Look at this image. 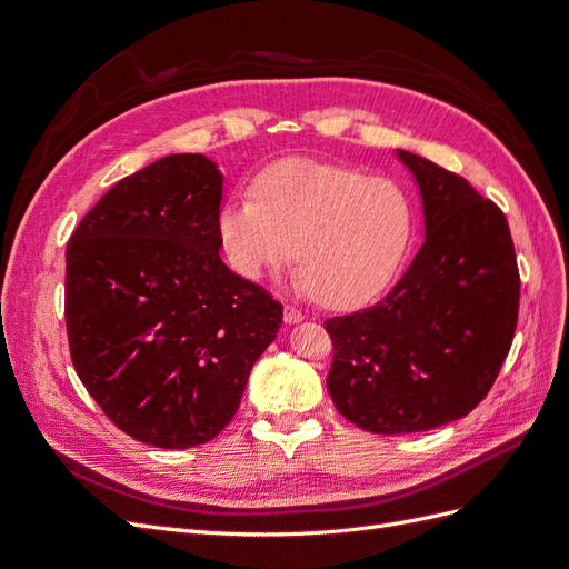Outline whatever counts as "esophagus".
<instances>
[{"instance_id": "1", "label": "esophagus", "mask_w": 569, "mask_h": 569, "mask_svg": "<svg viewBox=\"0 0 569 569\" xmlns=\"http://www.w3.org/2000/svg\"><path fill=\"white\" fill-rule=\"evenodd\" d=\"M301 320H303V313L299 311V308L284 306V322H287V325H297V322H301Z\"/></svg>"}]
</instances>
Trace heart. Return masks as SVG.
<instances>
[{
  "label": "heart",
  "mask_w": 569,
  "mask_h": 569,
  "mask_svg": "<svg viewBox=\"0 0 569 569\" xmlns=\"http://www.w3.org/2000/svg\"><path fill=\"white\" fill-rule=\"evenodd\" d=\"M216 228L242 278L289 270L301 249V274L313 297L330 308H353L396 280L416 226L410 199L391 180L295 159L268 168L256 197L222 203Z\"/></svg>",
  "instance_id": "b5f03b06"
}]
</instances>
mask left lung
Listing matches in <instances>:
<instances>
[{"label":"left lung","instance_id":"8db88e82","mask_svg":"<svg viewBox=\"0 0 569 569\" xmlns=\"http://www.w3.org/2000/svg\"><path fill=\"white\" fill-rule=\"evenodd\" d=\"M418 184L425 242L389 295L325 322L335 343L327 389L372 435L453 422L485 399L518 325L520 274L508 220L475 187L396 149Z\"/></svg>","mask_w":569,"mask_h":569}]
</instances>
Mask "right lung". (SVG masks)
Listing matches in <instances>:
<instances>
[{"mask_svg": "<svg viewBox=\"0 0 569 569\" xmlns=\"http://www.w3.org/2000/svg\"><path fill=\"white\" fill-rule=\"evenodd\" d=\"M222 173L170 153L120 180L66 247V330L84 389L157 449L222 432L278 337L282 303L220 258Z\"/></svg>", "mask_w": 569, "mask_h": 569, "instance_id": "right-lung-1", "label": "right lung"}]
</instances>
